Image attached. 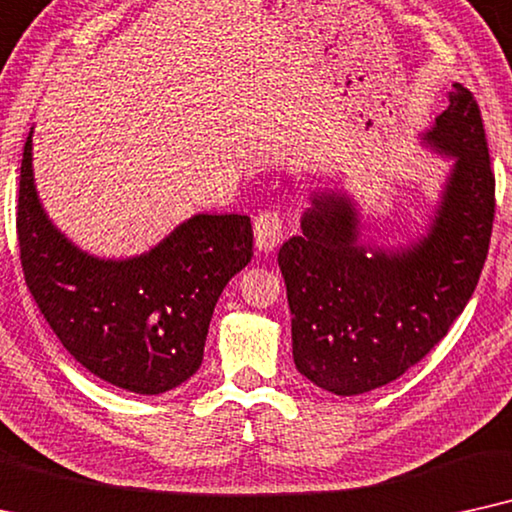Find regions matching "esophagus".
Wrapping results in <instances>:
<instances>
[{
	"label": "esophagus",
	"instance_id": "esophagus-1",
	"mask_svg": "<svg viewBox=\"0 0 512 512\" xmlns=\"http://www.w3.org/2000/svg\"><path fill=\"white\" fill-rule=\"evenodd\" d=\"M252 231H255V245L260 252H271L278 248L283 238V217L276 210H264L255 217V224H252Z\"/></svg>",
	"mask_w": 512,
	"mask_h": 512
}]
</instances>
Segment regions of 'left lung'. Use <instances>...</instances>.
I'll use <instances>...</instances> for the list:
<instances>
[{
    "mask_svg": "<svg viewBox=\"0 0 512 512\" xmlns=\"http://www.w3.org/2000/svg\"><path fill=\"white\" fill-rule=\"evenodd\" d=\"M449 105L421 133L452 161L431 222L410 245L363 243L344 189H316L302 234L278 250L292 313V358L313 384L360 395L417 365L461 316L485 267L494 173L473 93L452 84Z\"/></svg>",
    "mask_w": 512,
    "mask_h": 512,
    "instance_id": "1",
    "label": "left lung"
}]
</instances>
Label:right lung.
Wrapping results in <instances>:
<instances>
[{
  "label": "right lung",
  "mask_w": 512,
  "mask_h": 512,
  "mask_svg": "<svg viewBox=\"0 0 512 512\" xmlns=\"http://www.w3.org/2000/svg\"><path fill=\"white\" fill-rule=\"evenodd\" d=\"M32 133L20 163L18 243L25 283L70 356L107 384L159 395L201 367L224 285L252 257L248 215L199 213L142 255L95 257L39 201Z\"/></svg>",
  "instance_id": "obj_1"
}]
</instances>
